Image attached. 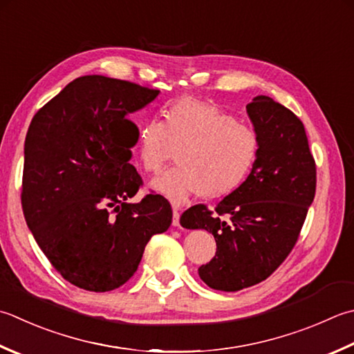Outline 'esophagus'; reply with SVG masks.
<instances>
[{"label":"esophagus","mask_w":354,"mask_h":354,"mask_svg":"<svg viewBox=\"0 0 354 354\" xmlns=\"http://www.w3.org/2000/svg\"><path fill=\"white\" fill-rule=\"evenodd\" d=\"M171 224L175 225V227L179 225V212H178V209H173V221H171Z\"/></svg>","instance_id":"1"}]
</instances>
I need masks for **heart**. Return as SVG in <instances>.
Returning a JSON list of instances; mask_svg holds the SVG:
<instances>
[{
    "label": "heart",
    "mask_w": 354,
    "mask_h": 354,
    "mask_svg": "<svg viewBox=\"0 0 354 354\" xmlns=\"http://www.w3.org/2000/svg\"><path fill=\"white\" fill-rule=\"evenodd\" d=\"M135 149L149 173H158L171 149H179L176 167L150 184L179 205L192 195L221 199L236 192L258 161L259 138L213 104L187 98L171 104L164 122L155 118L144 121Z\"/></svg>",
    "instance_id": "heart-1"
}]
</instances>
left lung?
<instances>
[{
	"mask_svg": "<svg viewBox=\"0 0 354 354\" xmlns=\"http://www.w3.org/2000/svg\"><path fill=\"white\" fill-rule=\"evenodd\" d=\"M247 113L259 138L250 176L213 212L198 204L179 221L214 236V258L198 273L221 292L256 286L286 261L316 192V164L299 118L264 95L247 104Z\"/></svg>",
	"mask_w": 354,
	"mask_h": 354,
	"instance_id": "8db88e82",
	"label": "left lung"
}]
</instances>
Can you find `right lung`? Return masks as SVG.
<instances>
[{
	"label": "right lung",
	"mask_w": 354,
	"mask_h": 354,
	"mask_svg": "<svg viewBox=\"0 0 354 354\" xmlns=\"http://www.w3.org/2000/svg\"><path fill=\"white\" fill-rule=\"evenodd\" d=\"M158 93L102 75L80 76L38 110L27 130L26 223L55 270L88 292L126 283L150 238L171 224L164 196L129 203L142 179L129 162L138 127L127 115Z\"/></svg>",
	"instance_id": "add662e5"
}]
</instances>
